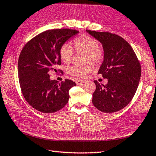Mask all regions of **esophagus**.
I'll use <instances>...</instances> for the list:
<instances>
[{
  "label": "esophagus",
  "instance_id": "1",
  "mask_svg": "<svg viewBox=\"0 0 156 156\" xmlns=\"http://www.w3.org/2000/svg\"><path fill=\"white\" fill-rule=\"evenodd\" d=\"M86 82H87L86 80H78L76 81V84H77L78 85V84H82L85 83Z\"/></svg>",
  "mask_w": 156,
  "mask_h": 156
}]
</instances>
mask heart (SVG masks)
<instances>
[{
	"instance_id": "b5f03b06",
	"label": "heart",
	"mask_w": 156,
	"mask_h": 156,
	"mask_svg": "<svg viewBox=\"0 0 156 156\" xmlns=\"http://www.w3.org/2000/svg\"><path fill=\"white\" fill-rule=\"evenodd\" d=\"M74 46L78 52L86 53L85 61L87 63L98 65L102 61L103 52L100 48L99 42L96 39L89 36H83L76 39ZM73 55V48L70 44L66 43L61 46L60 56L61 60L65 63H69L72 60ZM91 66L89 65L84 66H73L68 69V73L78 77H85L87 73L91 71Z\"/></svg>"
}]
</instances>
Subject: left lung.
<instances>
[{"mask_svg":"<svg viewBox=\"0 0 156 156\" xmlns=\"http://www.w3.org/2000/svg\"><path fill=\"white\" fill-rule=\"evenodd\" d=\"M100 42L104 60L98 71L106 85L94 80L93 105L103 112L111 113L123 109L132 100L139 83L141 67L132 46L123 38L108 32L86 30Z\"/></svg>","mask_w":156,"mask_h":156,"instance_id":"obj_1","label":"left lung"}]
</instances>
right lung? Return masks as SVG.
<instances>
[{
    "mask_svg": "<svg viewBox=\"0 0 156 156\" xmlns=\"http://www.w3.org/2000/svg\"><path fill=\"white\" fill-rule=\"evenodd\" d=\"M77 34L78 31L68 29L44 31L28 42L20 55L18 78L22 94L39 112H57L68 102L69 90L76 83L69 80L58 83L51 80L49 73L58 72L61 48Z\"/></svg>",
    "mask_w": 156,
    "mask_h": 156,
    "instance_id": "add662e5",
    "label": "right lung"
}]
</instances>
